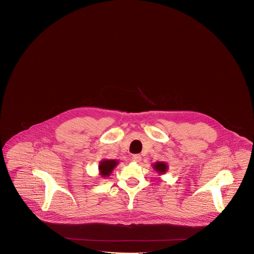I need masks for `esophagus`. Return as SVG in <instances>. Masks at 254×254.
Returning <instances> with one entry per match:
<instances>
[{"label": "esophagus", "instance_id": "obj_1", "mask_svg": "<svg viewBox=\"0 0 254 254\" xmlns=\"http://www.w3.org/2000/svg\"><path fill=\"white\" fill-rule=\"evenodd\" d=\"M131 160L134 162H139L141 160V156L139 154H133L131 156Z\"/></svg>", "mask_w": 254, "mask_h": 254}]
</instances>
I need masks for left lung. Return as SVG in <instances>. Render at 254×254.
<instances>
[{
	"instance_id": "obj_1",
	"label": "left lung",
	"mask_w": 254,
	"mask_h": 254,
	"mask_svg": "<svg viewBox=\"0 0 254 254\" xmlns=\"http://www.w3.org/2000/svg\"><path fill=\"white\" fill-rule=\"evenodd\" d=\"M153 166H154V169H155L158 173H160V174L165 173L166 170H167V165H166L165 163H163V162H157V163H155Z\"/></svg>"
}]
</instances>
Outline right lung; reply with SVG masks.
Returning <instances> with one entry per match:
<instances>
[{"label": "right lung", "mask_w": 254, "mask_h": 254, "mask_svg": "<svg viewBox=\"0 0 254 254\" xmlns=\"http://www.w3.org/2000/svg\"><path fill=\"white\" fill-rule=\"evenodd\" d=\"M117 164H118L117 160H103L99 165V169L102 177L109 176Z\"/></svg>", "instance_id": "add662e5"}]
</instances>
